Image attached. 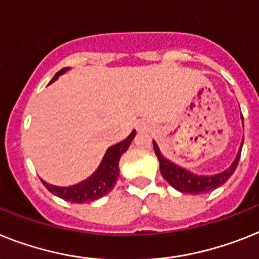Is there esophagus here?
Returning a JSON list of instances; mask_svg holds the SVG:
<instances>
[{"label":"esophagus","mask_w":259,"mask_h":259,"mask_svg":"<svg viewBox=\"0 0 259 259\" xmlns=\"http://www.w3.org/2000/svg\"><path fill=\"white\" fill-rule=\"evenodd\" d=\"M138 130H139V131H142V132L148 131L149 125L147 124V123H144V121H140V123H138Z\"/></svg>","instance_id":"obj_1"}]
</instances>
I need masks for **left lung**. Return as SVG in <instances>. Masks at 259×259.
Listing matches in <instances>:
<instances>
[{
  "label": "left lung",
  "mask_w": 259,
  "mask_h": 259,
  "mask_svg": "<svg viewBox=\"0 0 259 259\" xmlns=\"http://www.w3.org/2000/svg\"><path fill=\"white\" fill-rule=\"evenodd\" d=\"M153 148H155V153L160 161V172H161L164 179H165L175 189L183 192V193L201 194L208 193V192L213 191L215 188L221 187L222 184L226 183V180L234 173L237 165H238V161H240L242 144H241V148L240 151H238V155H237L234 163H233L225 172L214 175V176H197V175H193V173L188 172V170L183 169L180 166L175 165L173 163H170V161H168L166 159H164L155 142H153Z\"/></svg>",
  "instance_id": "8db88e82"
}]
</instances>
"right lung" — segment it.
<instances>
[{
  "label": "right lung",
  "instance_id": "obj_1",
  "mask_svg": "<svg viewBox=\"0 0 259 259\" xmlns=\"http://www.w3.org/2000/svg\"><path fill=\"white\" fill-rule=\"evenodd\" d=\"M65 71L66 68H62L61 71H58L54 78L51 79L50 83L54 82L55 79ZM135 135H136V132L132 131L131 135L125 140L117 143V144L112 145V147L107 149L103 161L100 163L98 170L87 180L67 188L50 185V184L45 183L44 180H42V184L48 188L49 192H51L58 197L63 198L66 201L76 202V204L91 202L94 200L103 197L104 194L114 189L115 183H116L117 177H119V160H120V156L127 151L130 144H131L132 139L135 138Z\"/></svg>",
  "mask_w": 259,
  "mask_h": 259
}]
</instances>
